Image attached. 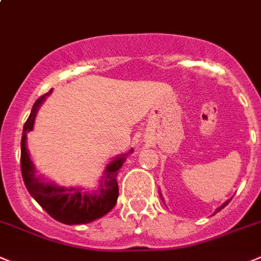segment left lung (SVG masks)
Listing matches in <instances>:
<instances>
[{"instance_id":"1","label":"left lung","mask_w":261,"mask_h":261,"mask_svg":"<svg viewBox=\"0 0 261 261\" xmlns=\"http://www.w3.org/2000/svg\"><path fill=\"white\" fill-rule=\"evenodd\" d=\"M229 202H230V199H228V201H226V202H224V203H223V204H221V206H220V207H219V208H218V210H216V211H215V213H214V214H216V213H219V211H220V210H221V208H224V207H225V206H226V204H228V203H229Z\"/></svg>"}]
</instances>
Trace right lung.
Wrapping results in <instances>:
<instances>
[{
	"label": "right lung",
	"instance_id": "obj_1",
	"mask_svg": "<svg viewBox=\"0 0 261 261\" xmlns=\"http://www.w3.org/2000/svg\"><path fill=\"white\" fill-rule=\"evenodd\" d=\"M51 90L40 96L33 104L31 114L24 123L23 138H21L20 166L24 184L31 196L38 202L41 207L55 220L68 224H87L101 218L116 206L118 198V184L117 174L126 161L125 155L116 158L107 166L104 176L101 177L100 188L94 193H84L79 189L59 188L54 184H45L35 176V167L27 150V134L32 131L36 114L43 100Z\"/></svg>",
	"mask_w": 261,
	"mask_h": 261
}]
</instances>
